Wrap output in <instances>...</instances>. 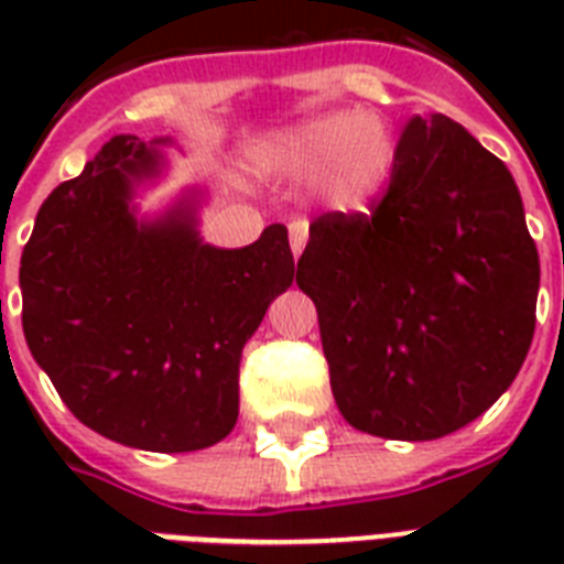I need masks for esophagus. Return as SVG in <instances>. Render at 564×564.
Instances as JSON below:
<instances>
[{
	"label": "esophagus",
	"mask_w": 564,
	"mask_h": 564,
	"mask_svg": "<svg viewBox=\"0 0 564 564\" xmlns=\"http://www.w3.org/2000/svg\"><path fill=\"white\" fill-rule=\"evenodd\" d=\"M307 221H292L290 225V246H292V254H295V260L301 257V251H304V246H307Z\"/></svg>",
	"instance_id": "34e87169"
}]
</instances>
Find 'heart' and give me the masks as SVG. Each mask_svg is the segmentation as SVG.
Masks as SVG:
<instances>
[{
	"mask_svg": "<svg viewBox=\"0 0 564 564\" xmlns=\"http://www.w3.org/2000/svg\"><path fill=\"white\" fill-rule=\"evenodd\" d=\"M269 154L290 175H318L330 207L362 213L392 181L398 140L371 110H325L274 134Z\"/></svg>",
	"mask_w": 564,
	"mask_h": 564,
	"instance_id": "b5f03b06",
	"label": "heart"
}]
</instances>
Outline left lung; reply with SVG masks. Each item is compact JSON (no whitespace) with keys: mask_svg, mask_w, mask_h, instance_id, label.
Returning <instances> with one entry per match:
<instances>
[{"mask_svg":"<svg viewBox=\"0 0 564 564\" xmlns=\"http://www.w3.org/2000/svg\"><path fill=\"white\" fill-rule=\"evenodd\" d=\"M313 299L336 406L380 438L430 442L489 410L535 330L539 251L516 181L459 122L415 117L371 216L310 225Z\"/></svg>","mask_w":564,"mask_h":564,"instance_id":"1","label":"left lung"}]
</instances>
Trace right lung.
I'll return each mask as SVG.
<instances>
[{
  "instance_id": "1",
  "label": "right lung",
  "mask_w": 564,
  "mask_h": 564,
  "mask_svg": "<svg viewBox=\"0 0 564 564\" xmlns=\"http://www.w3.org/2000/svg\"><path fill=\"white\" fill-rule=\"evenodd\" d=\"M170 145L110 137L52 189L22 248V334L82 424L187 454L237 424L242 348L292 286L295 260L283 225L246 248L204 242V187L140 213L137 198L170 172Z\"/></svg>"
}]
</instances>
